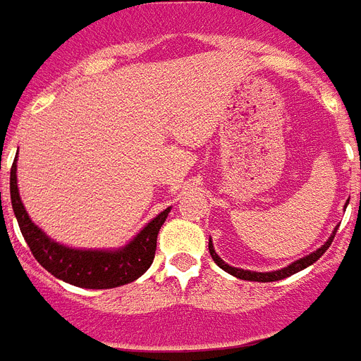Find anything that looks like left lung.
I'll return each mask as SVG.
<instances>
[{"instance_id":"left-lung-1","label":"left lung","mask_w":361,"mask_h":361,"mask_svg":"<svg viewBox=\"0 0 361 361\" xmlns=\"http://www.w3.org/2000/svg\"><path fill=\"white\" fill-rule=\"evenodd\" d=\"M336 231H338V228L334 230V233L330 235V239L324 243L323 247L317 248L315 252H312L310 256L300 257V259H297V262L291 263V265H287V267H283V269H280V271H272V272H254V271H245V269H237V267H230L228 263H224L221 257H219V254H216L215 248H213V243H211V239H209V254H211V257H213V262L221 267V269H224L226 272H230L231 276L241 278V280H250V282H276V280H283V278L291 276V274H295V272L302 271V269H306V267H310L312 263L317 262L319 257L323 256L324 252L328 250V247L332 245L334 237H336Z\"/></svg>"}]
</instances>
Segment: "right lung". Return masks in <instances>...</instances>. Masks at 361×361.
Wrapping results in <instances>:
<instances>
[{
	"label": "right lung",
	"mask_w": 361,
	"mask_h": 361,
	"mask_svg": "<svg viewBox=\"0 0 361 361\" xmlns=\"http://www.w3.org/2000/svg\"><path fill=\"white\" fill-rule=\"evenodd\" d=\"M11 202L23 239L33 252L35 259L59 280L85 289H111L126 286L142 276L154 262L157 233L171 213V207L161 211L154 221L148 222L133 237V241L118 250H79L49 239L29 219L27 211L20 200L16 159L11 169Z\"/></svg>",
	"instance_id": "add662e5"
}]
</instances>
